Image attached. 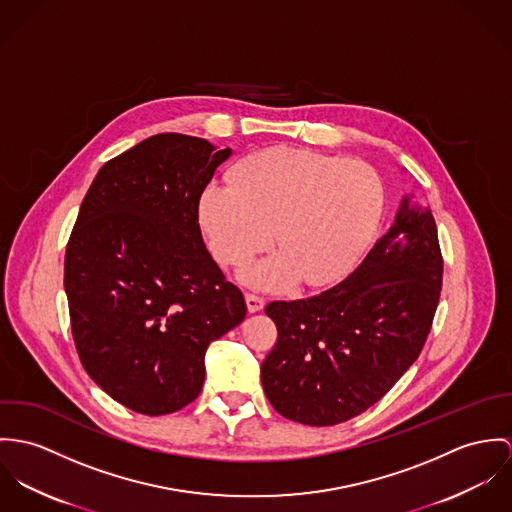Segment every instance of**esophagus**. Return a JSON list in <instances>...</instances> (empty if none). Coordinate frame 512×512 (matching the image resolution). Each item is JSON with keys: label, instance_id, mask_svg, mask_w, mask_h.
Here are the masks:
<instances>
[{"label": "esophagus", "instance_id": "obj_1", "mask_svg": "<svg viewBox=\"0 0 512 512\" xmlns=\"http://www.w3.org/2000/svg\"><path fill=\"white\" fill-rule=\"evenodd\" d=\"M245 302H247V310H249L251 314L263 310V306H265V298L259 296V294H253V292H247V294H245Z\"/></svg>", "mask_w": 512, "mask_h": 512}]
</instances>
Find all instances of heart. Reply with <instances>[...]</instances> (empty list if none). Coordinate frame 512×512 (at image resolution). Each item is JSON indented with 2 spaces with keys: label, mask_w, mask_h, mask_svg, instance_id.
<instances>
[{
  "label": "heart",
  "mask_w": 512,
  "mask_h": 512,
  "mask_svg": "<svg viewBox=\"0 0 512 512\" xmlns=\"http://www.w3.org/2000/svg\"><path fill=\"white\" fill-rule=\"evenodd\" d=\"M231 181L204 188L200 224L216 259L229 267L275 241L279 253L245 273L247 283L263 288L296 277L308 286L336 281L367 247L385 200L367 163L294 147L247 155Z\"/></svg>",
  "instance_id": "obj_1"
}]
</instances>
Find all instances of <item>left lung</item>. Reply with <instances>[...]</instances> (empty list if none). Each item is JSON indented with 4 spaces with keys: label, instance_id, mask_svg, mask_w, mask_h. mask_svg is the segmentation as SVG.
Returning <instances> with one entry per match:
<instances>
[{
    "label": "left lung",
    "instance_id": "1",
    "mask_svg": "<svg viewBox=\"0 0 512 512\" xmlns=\"http://www.w3.org/2000/svg\"><path fill=\"white\" fill-rule=\"evenodd\" d=\"M442 275L434 216L404 196L393 228L347 279L267 304L279 338L261 383L273 408L300 424L334 426L385 397L426 343Z\"/></svg>",
    "mask_w": 512,
    "mask_h": 512
}]
</instances>
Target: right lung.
I'll use <instances>...</instances> for the list:
<instances>
[{
    "label": "right lung",
    "mask_w": 512,
    "mask_h": 512,
    "mask_svg": "<svg viewBox=\"0 0 512 512\" xmlns=\"http://www.w3.org/2000/svg\"><path fill=\"white\" fill-rule=\"evenodd\" d=\"M229 155L200 137L153 135L100 169L70 233L64 290L78 357L139 414L198 397L208 345L245 318L198 222L200 196Z\"/></svg>",
    "instance_id": "1"
}]
</instances>
